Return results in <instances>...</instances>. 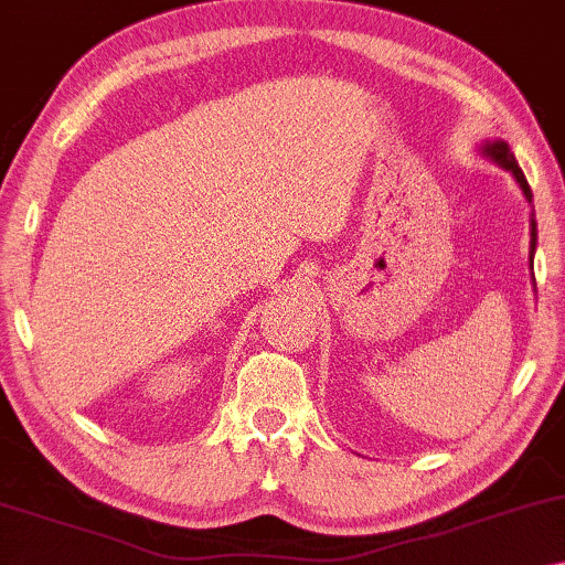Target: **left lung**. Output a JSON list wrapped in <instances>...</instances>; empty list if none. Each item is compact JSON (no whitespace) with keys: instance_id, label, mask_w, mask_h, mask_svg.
Wrapping results in <instances>:
<instances>
[{"instance_id":"obj_1","label":"left lung","mask_w":565,"mask_h":565,"mask_svg":"<svg viewBox=\"0 0 565 565\" xmlns=\"http://www.w3.org/2000/svg\"><path fill=\"white\" fill-rule=\"evenodd\" d=\"M480 151H482V156H488L490 161L498 163V167H502L505 171L513 173V179L518 181V186L523 189V196L527 199V204H531L533 202V192H531V186H527L525 173H523V169L518 167L515 153L510 151V146L498 138V141H484L480 146ZM535 239H537V227H535V216L531 214V267H533V255H535Z\"/></svg>"}]
</instances>
